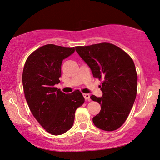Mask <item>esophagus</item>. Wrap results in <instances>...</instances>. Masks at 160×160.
Returning <instances> with one entry per match:
<instances>
[{
  "instance_id": "34e87169",
  "label": "esophagus",
  "mask_w": 160,
  "mask_h": 160,
  "mask_svg": "<svg viewBox=\"0 0 160 160\" xmlns=\"http://www.w3.org/2000/svg\"><path fill=\"white\" fill-rule=\"evenodd\" d=\"M83 96H84L85 99L86 100V101H90V94L84 93V94H83Z\"/></svg>"
}]
</instances>
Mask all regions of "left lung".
Instances as JSON below:
<instances>
[{
    "mask_svg": "<svg viewBox=\"0 0 160 160\" xmlns=\"http://www.w3.org/2000/svg\"><path fill=\"white\" fill-rule=\"evenodd\" d=\"M75 50L93 77L103 79L100 85L102 97L90 96L101 106L92 122L107 132L118 129L126 121L137 96V74L133 61L123 50L110 43L76 47Z\"/></svg>",
    "mask_w": 160,
    "mask_h": 160,
    "instance_id": "1",
    "label": "left lung"
}]
</instances>
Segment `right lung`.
Masks as SVG:
<instances>
[{
	"instance_id": "obj_1",
	"label": "right lung",
	"mask_w": 160,
	"mask_h": 160,
	"mask_svg": "<svg viewBox=\"0 0 160 160\" xmlns=\"http://www.w3.org/2000/svg\"><path fill=\"white\" fill-rule=\"evenodd\" d=\"M74 52L75 47L44 45L28 56L23 68V88L30 111L53 135L62 134L72 128L76 109L85 102L78 90L65 94L54 88L60 82L63 59Z\"/></svg>"
}]
</instances>
